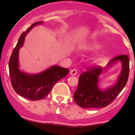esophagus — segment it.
Wrapping results in <instances>:
<instances>
[{
  "instance_id": "34e87169",
  "label": "esophagus",
  "mask_w": 135,
  "mask_h": 135,
  "mask_svg": "<svg viewBox=\"0 0 135 135\" xmlns=\"http://www.w3.org/2000/svg\"><path fill=\"white\" fill-rule=\"evenodd\" d=\"M70 75H72V76L76 75V74H77V70H76V69H72L70 72Z\"/></svg>"
}]
</instances>
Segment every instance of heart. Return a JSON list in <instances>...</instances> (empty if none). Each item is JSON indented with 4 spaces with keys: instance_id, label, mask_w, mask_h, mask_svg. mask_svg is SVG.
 Returning a JSON list of instances; mask_svg holds the SVG:
<instances>
[{
    "instance_id": "obj_1",
    "label": "heart",
    "mask_w": 135,
    "mask_h": 135,
    "mask_svg": "<svg viewBox=\"0 0 135 135\" xmlns=\"http://www.w3.org/2000/svg\"><path fill=\"white\" fill-rule=\"evenodd\" d=\"M102 44L100 43H98V42H91L89 43L85 44L84 46H83L82 48L83 50H85V51H95V50H97V49L100 48L101 47ZM101 56L100 55H98L97 59H100Z\"/></svg>"
}]
</instances>
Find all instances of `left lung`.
<instances>
[{"label": "left lung", "mask_w": 135, "mask_h": 135, "mask_svg": "<svg viewBox=\"0 0 135 135\" xmlns=\"http://www.w3.org/2000/svg\"><path fill=\"white\" fill-rule=\"evenodd\" d=\"M119 61L122 70L113 85L104 90L98 86V77L103 70H107ZM129 59L127 55H122L110 61L105 68L97 66L81 73L79 78L78 86L74 94L76 104L84 108H103L110 104L119 95L127 82L129 74Z\"/></svg>", "instance_id": "obj_1"}]
</instances>
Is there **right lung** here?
Wrapping results in <instances>:
<instances>
[{"mask_svg":"<svg viewBox=\"0 0 135 135\" xmlns=\"http://www.w3.org/2000/svg\"><path fill=\"white\" fill-rule=\"evenodd\" d=\"M43 21L35 23L20 36L9 61V72L13 89L18 95L27 99L38 100L44 99L51 91L54 84L69 73L68 69L57 65L50 66L37 74H28L20 69L19 51L23 46L25 36L35 26Z\"/></svg>","mask_w":135,"mask_h":135,"instance_id":"right-lung-1","label":"right lung"}]
</instances>
